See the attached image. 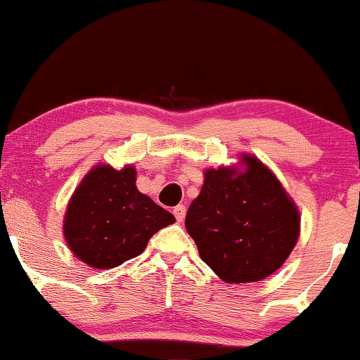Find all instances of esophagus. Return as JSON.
Wrapping results in <instances>:
<instances>
[{
    "instance_id": "obj_1",
    "label": "esophagus",
    "mask_w": 360,
    "mask_h": 360,
    "mask_svg": "<svg viewBox=\"0 0 360 360\" xmlns=\"http://www.w3.org/2000/svg\"><path fill=\"white\" fill-rule=\"evenodd\" d=\"M172 213H174L176 220L181 223V221L184 220V217H186V206L184 205H177L176 208H174V212H172Z\"/></svg>"
}]
</instances>
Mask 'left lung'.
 Wrapping results in <instances>:
<instances>
[{
	"mask_svg": "<svg viewBox=\"0 0 360 360\" xmlns=\"http://www.w3.org/2000/svg\"><path fill=\"white\" fill-rule=\"evenodd\" d=\"M186 230L200 257L229 284L266 279L286 262L300 238L301 214L278 176L255 155L206 169Z\"/></svg>",
	"mask_w": 360,
	"mask_h": 360,
	"instance_id": "obj_1",
	"label": "left lung"
}]
</instances>
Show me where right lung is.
<instances>
[{
    "instance_id": "obj_1",
    "label": "right lung",
    "mask_w": 360,
    "mask_h": 360,
    "mask_svg": "<svg viewBox=\"0 0 360 360\" xmlns=\"http://www.w3.org/2000/svg\"><path fill=\"white\" fill-rule=\"evenodd\" d=\"M134 166L96 164L74 189L62 223L68 247L93 269H113L146 250L174 214L137 189Z\"/></svg>"
}]
</instances>
